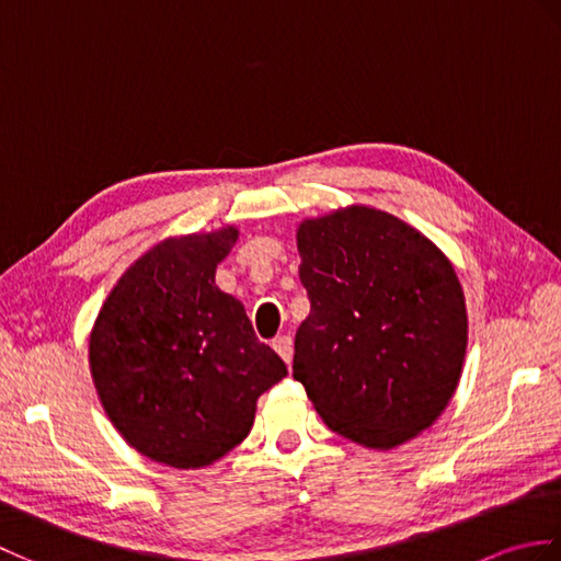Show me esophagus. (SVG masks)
I'll return each instance as SVG.
<instances>
[{
    "label": "esophagus",
    "instance_id": "1",
    "mask_svg": "<svg viewBox=\"0 0 561 561\" xmlns=\"http://www.w3.org/2000/svg\"><path fill=\"white\" fill-rule=\"evenodd\" d=\"M272 347L277 350V354L282 356V359L291 366V356H294V340H291L289 335H279V337H274Z\"/></svg>",
    "mask_w": 561,
    "mask_h": 561
}]
</instances>
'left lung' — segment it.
Wrapping results in <instances>:
<instances>
[{
  "mask_svg": "<svg viewBox=\"0 0 561 561\" xmlns=\"http://www.w3.org/2000/svg\"><path fill=\"white\" fill-rule=\"evenodd\" d=\"M296 241L311 313L296 330L294 378L354 444L414 438L460 380L468 313L456 270L410 224L362 205L306 219Z\"/></svg>",
  "mask_w": 561,
  "mask_h": 561,
  "instance_id": "1",
  "label": "left lung"
}]
</instances>
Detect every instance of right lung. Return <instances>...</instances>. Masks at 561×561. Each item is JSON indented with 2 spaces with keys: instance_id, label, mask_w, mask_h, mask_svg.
Here are the masks:
<instances>
[{
  "instance_id": "obj_1",
  "label": "right lung",
  "mask_w": 561,
  "mask_h": 561,
  "mask_svg": "<svg viewBox=\"0 0 561 561\" xmlns=\"http://www.w3.org/2000/svg\"><path fill=\"white\" fill-rule=\"evenodd\" d=\"M236 238L233 226L165 238L117 279L91 330V376L111 422L171 468H205L236 448L257 398L287 376L243 304L214 284Z\"/></svg>"
}]
</instances>
